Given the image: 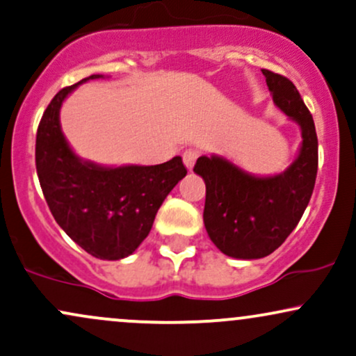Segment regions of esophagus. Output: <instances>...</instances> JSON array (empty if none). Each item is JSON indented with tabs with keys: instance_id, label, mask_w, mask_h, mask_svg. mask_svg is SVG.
Listing matches in <instances>:
<instances>
[{
	"instance_id": "34e87169",
	"label": "esophagus",
	"mask_w": 356,
	"mask_h": 356,
	"mask_svg": "<svg viewBox=\"0 0 356 356\" xmlns=\"http://www.w3.org/2000/svg\"><path fill=\"white\" fill-rule=\"evenodd\" d=\"M197 157H199V150H195V149H187L186 152L182 154L184 164H186L187 169L192 170V167H194L195 161H197Z\"/></svg>"
}]
</instances>
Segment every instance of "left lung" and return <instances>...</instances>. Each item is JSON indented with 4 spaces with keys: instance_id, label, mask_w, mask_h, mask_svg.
Masks as SVG:
<instances>
[{
    "instance_id": "obj_1",
    "label": "left lung",
    "mask_w": 356,
    "mask_h": 356,
    "mask_svg": "<svg viewBox=\"0 0 356 356\" xmlns=\"http://www.w3.org/2000/svg\"><path fill=\"white\" fill-rule=\"evenodd\" d=\"M273 102L300 125L298 157L284 172L254 175L219 155L197 159L206 182L204 226L216 248L236 259H259L284 243L312 199L318 172L314 122L293 81L263 70Z\"/></svg>"
}]
</instances>
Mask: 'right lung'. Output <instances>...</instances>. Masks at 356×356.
<instances>
[{"instance_id": "1", "label": "right lung", "mask_w": 356, "mask_h": 356, "mask_svg": "<svg viewBox=\"0 0 356 356\" xmlns=\"http://www.w3.org/2000/svg\"><path fill=\"white\" fill-rule=\"evenodd\" d=\"M90 75L61 88L44 110L36 132V172L53 218L88 254L117 261L149 236L159 207L186 177L182 159L159 165L105 167L83 161L61 132L60 108Z\"/></svg>"}]
</instances>
